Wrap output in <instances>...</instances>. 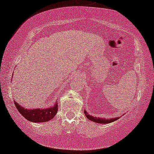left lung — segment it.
Wrapping results in <instances>:
<instances>
[{
  "label": "left lung",
  "instance_id": "1",
  "mask_svg": "<svg viewBox=\"0 0 154 154\" xmlns=\"http://www.w3.org/2000/svg\"><path fill=\"white\" fill-rule=\"evenodd\" d=\"M84 113H85V116H86V117L88 118L89 120H91V121H93L94 122H96V123H100V124L110 123V122H114L115 120L119 119V118L122 116H121L109 118V119H108V118H99V117L92 116L91 115H89V113H87V112L85 109L84 111ZM123 115H125V113H124V114H122V116H123Z\"/></svg>",
  "mask_w": 154,
  "mask_h": 154
}]
</instances>
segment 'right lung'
Here are the masks:
<instances>
[{
	"mask_svg": "<svg viewBox=\"0 0 154 154\" xmlns=\"http://www.w3.org/2000/svg\"><path fill=\"white\" fill-rule=\"evenodd\" d=\"M16 109L18 110L21 115L26 119L32 122H47L52 119L58 112L57 100L53 106L47 108H34L27 109L20 105L14 100Z\"/></svg>",
	"mask_w": 154,
	"mask_h": 154,
	"instance_id": "1",
	"label": "right lung"
}]
</instances>
